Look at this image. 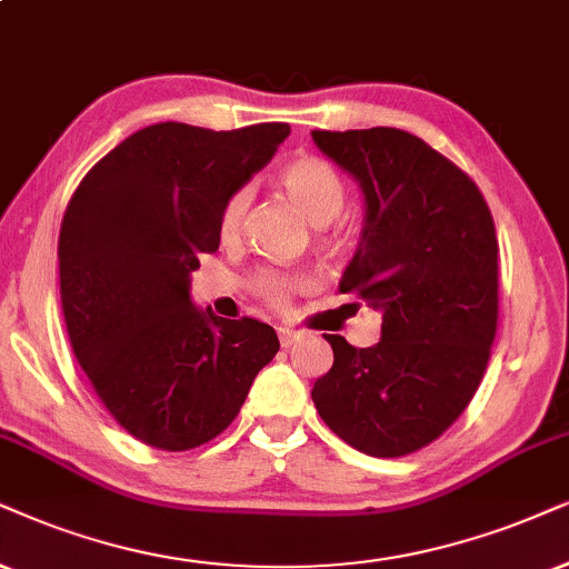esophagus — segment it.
Instances as JSON below:
<instances>
[{"label": "esophagus", "instance_id": "34e87169", "mask_svg": "<svg viewBox=\"0 0 569 569\" xmlns=\"http://www.w3.org/2000/svg\"><path fill=\"white\" fill-rule=\"evenodd\" d=\"M299 336H301V330H297V328H289V326L278 328V338H280V343H283V347H291L293 341H299Z\"/></svg>", "mask_w": 569, "mask_h": 569}]
</instances>
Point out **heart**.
Returning a JSON list of instances; mask_svg holds the SVG:
<instances>
[{
  "label": "heart",
  "mask_w": 569,
  "mask_h": 569,
  "mask_svg": "<svg viewBox=\"0 0 569 569\" xmlns=\"http://www.w3.org/2000/svg\"><path fill=\"white\" fill-rule=\"evenodd\" d=\"M278 186L286 191V197L305 212V218L318 228V239L322 247H338V243H341V233L333 231L330 222L343 212V204H347V181H343V176L338 172L333 162L315 154L293 157V160H289L278 170ZM249 201V189H236L231 197L226 199L218 222L222 241H233L236 236L241 233ZM307 286V276L278 268H260L251 272L249 278V289L262 301H268L270 307L278 309L289 305L293 293L305 291Z\"/></svg>",
  "instance_id": "obj_1"
}]
</instances>
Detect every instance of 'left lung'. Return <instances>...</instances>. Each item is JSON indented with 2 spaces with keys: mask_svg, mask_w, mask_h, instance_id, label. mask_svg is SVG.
Wrapping results in <instances>:
<instances>
[{
  "mask_svg": "<svg viewBox=\"0 0 569 569\" xmlns=\"http://www.w3.org/2000/svg\"><path fill=\"white\" fill-rule=\"evenodd\" d=\"M365 193V228L338 289L383 312L380 341L326 333L322 422L370 457H407L455 426L483 380L499 322V241L483 193L399 128L312 131Z\"/></svg>",
  "mask_w": 569,
  "mask_h": 569,
  "instance_id": "obj_1",
  "label": "left lung"
}]
</instances>
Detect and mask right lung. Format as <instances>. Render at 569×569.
Masks as SVG:
<instances>
[{
	"label": "right lung",
	"instance_id": "right-lung-1",
	"mask_svg": "<svg viewBox=\"0 0 569 569\" xmlns=\"http://www.w3.org/2000/svg\"><path fill=\"white\" fill-rule=\"evenodd\" d=\"M289 131L141 128L70 197L57 247L70 347L107 412L147 446L189 451L212 441L278 355L264 322L193 307L189 276L220 247L226 199Z\"/></svg>",
	"mask_w": 569,
	"mask_h": 569
}]
</instances>
